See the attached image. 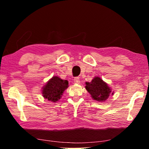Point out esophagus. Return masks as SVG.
<instances>
[{"label":"esophagus","mask_w":149,"mask_h":149,"mask_svg":"<svg viewBox=\"0 0 149 149\" xmlns=\"http://www.w3.org/2000/svg\"><path fill=\"white\" fill-rule=\"evenodd\" d=\"M74 82L75 83V84H79V83H80L79 77H74Z\"/></svg>","instance_id":"1"}]
</instances>
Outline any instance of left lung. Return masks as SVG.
Returning <instances> with one entry per match:
<instances>
[{"instance_id": "obj_1", "label": "left lung", "mask_w": 149, "mask_h": 149, "mask_svg": "<svg viewBox=\"0 0 149 149\" xmlns=\"http://www.w3.org/2000/svg\"><path fill=\"white\" fill-rule=\"evenodd\" d=\"M85 84V89L90 93L93 99L97 101H105L110 94H113L112 89L108 86V84L99 77H94L91 82H86Z\"/></svg>"}]
</instances>
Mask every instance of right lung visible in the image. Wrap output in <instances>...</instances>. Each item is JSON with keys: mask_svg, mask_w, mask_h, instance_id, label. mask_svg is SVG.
Listing matches in <instances>:
<instances>
[{"mask_svg": "<svg viewBox=\"0 0 149 149\" xmlns=\"http://www.w3.org/2000/svg\"><path fill=\"white\" fill-rule=\"evenodd\" d=\"M68 87V81L58 76H54L42 87V94L45 99L56 102L62 97L63 93Z\"/></svg>", "mask_w": 149, "mask_h": 149, "instance_id": "1", "label": "right lung"}]
</instances>
